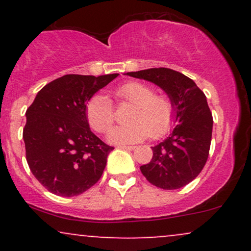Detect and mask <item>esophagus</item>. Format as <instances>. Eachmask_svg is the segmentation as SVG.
Instances as JSON below:
<instances>
[{"mask_svg": "<svg viewBox=\"0 0 251 251\" xmlns=\"http://www.w3.org/2000/svg\"><path fill=\"white\" fill-rule=\"evenodd\" d=\"M118 148L120 149H125V150H128V151H132V150L135 149V146H127V145H119Z\"/></svg>", "mask_w": 251, "mask_h": 251, "instance_id": "obj_1", "label": "esophagus"}]
</instances>
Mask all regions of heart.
I'll return each instance as SVG.
<instances>
[{"mask_svg":"<svg viewBox=\"0 0 251 251\" xmlns=\"http://www.w3.org/2000/svg\"><path fill=\"white\" fill-rule=\"evenodd\" d=\"M119 103H131L127 113L129 123L112 128L108 139L118 144L138 143L149 135L157 139L168 132L174 119V107L163 94H155L153 89L140 81H128L114 92ZM86 118L98 133H105L116 119L114 108L106 97H92L86 103Z\"/></svg>","mask_w":251,"mask_h":251,"instance_id":"heart-1","label":"heart"}]
</instances>
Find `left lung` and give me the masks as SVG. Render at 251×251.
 Here are the masks:
<instances>
[{
	"label": "left lung",
	"mask_w": 251,
	"mask_h": 251,
	"mask_svg": "<svg viewBox=\"0 0 251 251\" xmlns=\"http://www.w3.org/2000/svg\"><path fill=\"white\" fill-rule=\"evenodd\" d=\"M127 75L148 80L166 92L177 120L172 133L152 148L151 162L140 166L152 185L180 189L201 174L209 157L212 114L206 97L190 77L170 68L129 72Z\"/></svg>",
	"instance_id": "8db88e82"
}]
</instances>
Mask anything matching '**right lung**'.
I'll list each match as a JSON object with an SVG mask.
<instances>
[{"label": "right lung", "mask_w": 251, "mask_h": 251, "mask_svg": "<svg viewBox=\"0 0 251 251\" xmlns=\"http://www.w3.org/2000/svg\"><path fill=\"white\" fill-rule=\"evenodd\" d=\"M119 74H67L47 83L25 112V159L31 174L51 194L77 196L102 176L114 148L89 128L86 103Z\"/></svg>", "instance_id": "add662e5"}]
</instances>
